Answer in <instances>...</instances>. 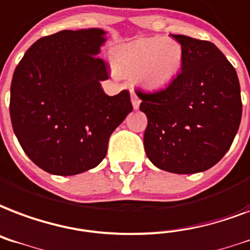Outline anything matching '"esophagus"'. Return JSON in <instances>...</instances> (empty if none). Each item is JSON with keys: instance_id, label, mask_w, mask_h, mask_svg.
Here are the masks:
<instances>
[{"instance_id": "esophagus-1", "label": "esophagus", "mask_w": 250, "mask_h": 250, "mask_svg": "<svg viewBox=\"0 0 250 250\" xmlns=\"http://www.w3.org/2000/svg\"><path fill=\"white\" fill-rule=\"evenodd\" d=\"M131 102H132V106L135 110L139 108V106H140V100H139V97L133 91H131Z\"/></svg>"}]
</instances>
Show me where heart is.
Wrapping results in <instances>:
<instances>
[{"mask_svg": "<svg viewBox=\"0 0 250 250\" xmlns=\"http://www.w3.org/2000/svg\"><path fill=\"white\" fill-rule=\"evenodd\" d=\"M184 60L182 45L174 39L150 36L131 42L114 56L115 68L125 77H136L148 90H163L178 76Z\"/></svg>", "mask_w": 250, "mask_h": 250, "instance_id": "b5f03b06", "label": "heart"}]
</instances>
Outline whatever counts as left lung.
I'll return each instance as SVG.
<instances>
[{
  "label": "left lung",
  "instance_id": "8db88e82",
  "mask_svg": "<svg viewBox=\"0 0 250 250\" xmlns=\"http://www.w3.org/2000/svg\"><path fill=\"white\" fill-rule=\"evenodd\" d=\"M184 49L180 74L163 90L136 91L148 118L144 149L155 167L177 174L218 164L243 114L235 68L211 42L171 35Z\"/></svg>",
  "mask_w": 250,
  "mask_h": 250
}]
</instances>
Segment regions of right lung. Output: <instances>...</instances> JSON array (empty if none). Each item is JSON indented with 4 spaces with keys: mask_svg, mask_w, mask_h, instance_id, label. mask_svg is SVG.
<instances>
[{
    "mask_svg": "<svg viewBox=\"0 0 250 250\" xmlns=\"http://www.w3.org/2000/svg\"><path fill=\"white\" fill-rule=\"evenodd\" d=\"M101 28L62 30L26 51L13 74L10 118L24 153L43 170L74 176L107 153L114 129L132 111L129 91L110 97L101 86L107 62L97 55Z\"/></svg>",
    "mask_w": 250,
    "mask_h": 250,
    "instance_id": "obj_1",
    "label": "right lung"
}]
</instances>
